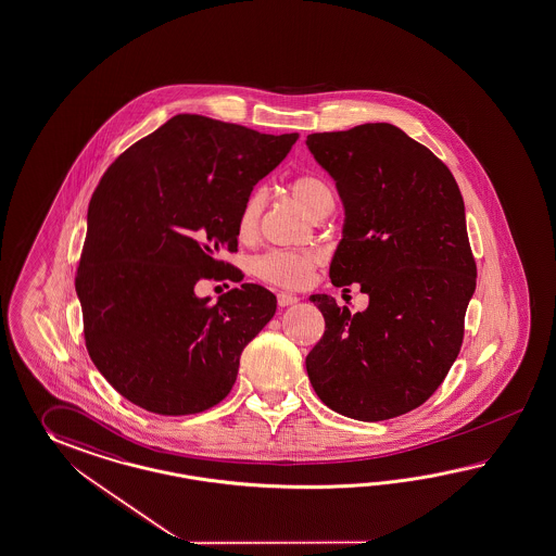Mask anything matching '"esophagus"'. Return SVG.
Listing matches in <instances>:
<instances>
[{"label":"esophagus","instance_id":"obj_1","mask_svg":"<svg viewBox=\"0 0 556 556\" xmlns=\"http://www.w3.org/2000/svg\"><path fill=\"white\" fill-rule=\"evenodd\" d=\"M298 295H293V293H285V291L277 293V303H279L281 307H289V305H293V303H298Z\"/></svg>","mask_w":556,"mask_h":556}]
</instances>
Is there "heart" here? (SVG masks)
<instances>
[{
    "instance_id": "obj_1",
    "label": "heart",
    "mask_w": 556,
    "mask_h": 556,
    "mask_svg": "<svg viewBox=\"0 0 556 556\" xmlns=\"http://www.w3.org/2000/svg\"><path fill=\"white\" fill-rule=\"evenodd\" d=\"M291 194L309 215L317 208H321L324 204L333 203V194L326 182L321 178L309 177V175L291 180ZM261 211H263V190H253L244 199L239 220H237V229H239L241 239L253 237V232L257 230ZM319 261L321 257L313 251H307V253L271 251V253L257 258L255 273L267 283L285 287V289H299V287L309 283Z\"/></svg>"
}]
</instances>
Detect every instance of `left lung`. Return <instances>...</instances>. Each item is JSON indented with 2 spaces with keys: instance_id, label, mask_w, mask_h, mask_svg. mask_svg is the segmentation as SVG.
I'll return each mask as SVG.
<instances>
[{
  "instance_id": "1",
  "label": "left lung",
  "mask_w": 556,
  "mask_h": 556,
  "mask_svg": "<svg viewBox=\"0 0 556 556\" xmlns=\"http://www.w3.org/2000/svg\"><path fill=\"white\" fill-rule=\"evenodd\" d=\"M336 180L345 220L329 277L359 283L364 312L309 301L326 331L305 366L319 400L359 421L421 406L460 353L476 289L460 189L446 164L388 123L305 140Z\"/></svg>"
}]
</instances>
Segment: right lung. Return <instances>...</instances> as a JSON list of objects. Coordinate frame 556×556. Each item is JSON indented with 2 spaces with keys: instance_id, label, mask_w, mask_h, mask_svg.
<instances>
[{
  "instance_id": "add662e5",
  "label": "right lung",
  "mask_w": 556,
  "mask_h": 556,
  "mask_svg": "<svg viewBox=\"0 0 556 556\" xmlns=\"http://www.w3.org/2000/svg\"><path fill=\"white\" fill-rule=\"evenodd\" d=\"M298 138L177 114L110 164L88 206L76 293L88 353L128 402L187 416L227 397L277 298L243 283L211 305L194 285L243 279L218 253L237 251L244 199Z\"/></svg>"
}]
</instances>
